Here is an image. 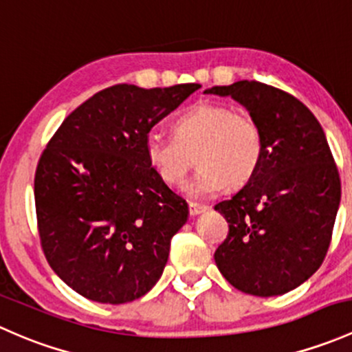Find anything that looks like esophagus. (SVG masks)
I'll return each instance as SVG.
<instances>
[{"mask_svg":"<svg viewBox=\"0 0 352 352\" xmlns=\"http://www.w3.org/2000/svg\"><path fill=\"white\" fill-rule=\"evenodd\" d=\"M208 210V206L206 205H200V203H190V215L191 217H198L200 213L206 212Z\"/></svg>","mask_w":352,"mask_h":352,"instance_id":"obj_1","label":"esophagus"}]
</instances>
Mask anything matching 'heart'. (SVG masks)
Wrapping results in <instances>:
<instances>
[{
  "label": "heart",
  "instance_id": "heart-1",
  "mask_svg": "<svg viewBox=\"0 0 352 352\" xmlns=\"http://www.w3.org/2000/svg\"><path fill=\"white\" fill-rule=\"evenodd\" d=\"M195 155L200 169L186 193L206 200L227 183L239 186L256 175L264 157L263 130L254 118L234 108L200 103L175 122V137L152 132L146 139L147 161L168 186L184 183Z\"/></svg>",
  "mask_w": 352,
  "mask_h": 352
}]
</instances>
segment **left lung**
<instances>
[{
	"instance_id": "left-lung-1",
	"label": "left lung",
	"mask_w": 352,
	"mask_h": 352,
	"mask_svg": "<svg viewBox=\"0 0 352 352\" xmlns=\"http://www.w3.org/2000/svg\"><path fill=\"white\" fill-rule=\"evenodd\" d=\"M259 123V169L215 210L229 235L215 263L232 286L254 296L292 292L320 267L340 203V179L320 123L295 96L257 81L213 86Z\"/></svg>"
}]
</instances>
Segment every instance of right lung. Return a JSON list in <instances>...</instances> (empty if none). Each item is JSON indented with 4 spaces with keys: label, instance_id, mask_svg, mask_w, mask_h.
I'll use <instances>...</instances> for the list:
<instances>
[{
    "label": "right lung",
    "instance_id": "1",
    "mask_svg": "<svg viewBox=\"0 0 352 352\" xmlns=\"http://www.w3.org/2000/svg\"><path fill=\"white\" fill-rule=\"evenodd\" d=\"M200 85H115L63 122L35 173L42 249L69 288L98 303L132 302L159 281L188 203L159 179L146 139Z\"/></svg>",
    "mask_w": 352,
    "mask_h": 352
}]
</instances>
